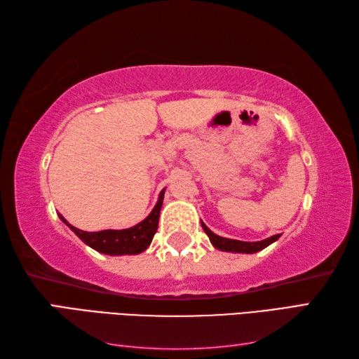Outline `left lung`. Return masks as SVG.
Instances as JSON below:
<instances>
[{
	"label": "left lung",
	"mask_w": 359,
	"mask_h": 359,
	"mask_svg": "<svg viewBox=\"0 0 359 359\" xmlns=\"http://www.w3.org/2000/svg\"><path fill=\"white\" fill-rule=\"evenodd\" d=\"M202 228L203 231L208 234V238L211 241L212 245H215L217 250L222 251H228V253H248L253 255L257 253V251L264 250L265 247H269L270 243L276 242L279 239V234H274L269 239L259 241V242H243V241H236V239H226V238H220V236L212 233L210 228L202 222Z\"/></svg>",
	"instance_id": "obj_1"
}]
</instances>
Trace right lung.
<instances>
[{
    "label": "right lung",
    "instance_id": "right-lung-1",
    "mask_svg": "<svg viewBox=\"0 0 359 359\" xmlns=\"http://www.w3.org/2000/svg\"><path fill=\"white\" fill-rule=\"evenodd\" d=\"M163 194H165V189H162L156 207L152 208L151 215L147 219L131 228H126V230H103V231L89 233L72 226L62 215L58 216L83 242L86 243V245L100 251L103 255H111V256L139 255L149 247V243L157 231L160 208H162V203H163Z\"/></svg>",
    "mask_w": 359,
    "mask_h": 359
}]
</instances>
